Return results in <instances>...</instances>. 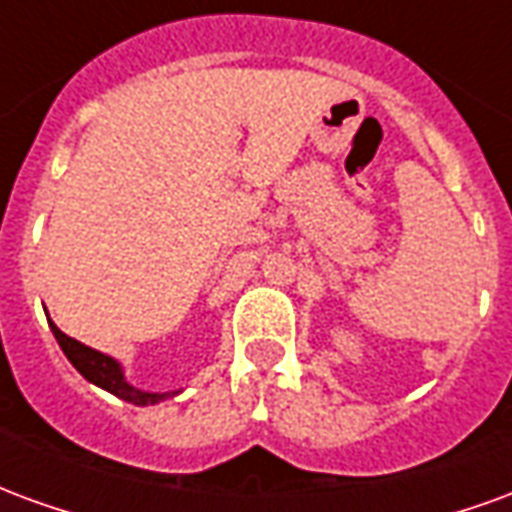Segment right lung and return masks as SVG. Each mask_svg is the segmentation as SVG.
<instances>
[{
  "mask_svg": "<svg viewBox=\"0 0 512 512\" xmlns=\"http://www.w3.org/2000/svg\"><path fill=\"white\" fill-rule=\"evenodd\" d=\"M49 326L51 332H54V337H57V343H60L62 354L71 359V365L76 367L87 381H93V384H98L101 389H106V392L123 397V400L134 403V406H153L158 400H167V397L175 395V392H161V395H158V392H142V389H136V386H131L126 378H123V370H120V365H117L112 356L101 354V351H93V348H87V345H82L79 340L62 334L51 321Z\"/></svg>",
  "mask_w": 512,
  "mask_h": 512,
  "instance_id": "add662e5",
  "label": "right lung"
}]
</instances>
